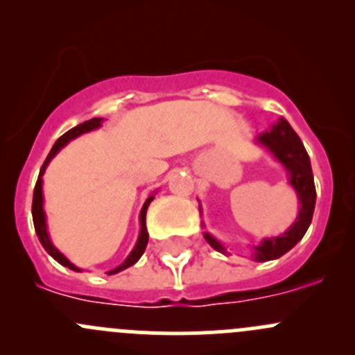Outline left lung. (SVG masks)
Listing matches in <instances>:
<instances>
[{
	"label": "left lung",
	"mask_w": 355,
	"mask_h": 355,
	"mask_svg": "<svg viewBox=\"0 0 355 355\" xmlns=\"http://www.w3.org/2000/svg\"><path fill=\"white\" fill-rule=\"evenodd\" d=\"M257 142L268 149L282 164L288 173V184L295 189L297 198H299L300 207L295 221L285 234L273 239H264L259 245H254V259L271 261L278 259L288 252L300 239L306 235L313 220L314 204H316V187H314L313 170H311V159L304 148L302 141L295 134L290 123L285 118H280L275 125H271L270 130L257 135ZM204 239L214 250L221 254H227L221 242L211 234L204 232Z\"/></svg>",
	"instance_id": "8db88e82"
}]
</instances>
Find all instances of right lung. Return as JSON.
Instances as JSON below:
<instances>
[{
    "mask_svg": "<svg viewBox=\"0 0 355 355\" xmlns=\"http://www.w3.org/2000/svg\"><path fill=\"white\" fill-rule=\"evenodd\" d=\"M101 121H103V118H92V120L84 121V123L77 125V127L70 128L67 134H63L62 137L55 142V146H53V149L49 151L48 157H46L44 164H42L41 171H39V178H37V182H35V187H34V199H32V220H34V228H35V234H37V237H39V242H41L42 247L46 249V252H48L53 259H56L60 264H62V266L70 268V270H73V271H82V270L80 268L75 266V264H71L70 261H68L67 257L63 256V254L60 252L55 245H53L51 239H49V235H48V227H46V214H44V207H42V202H44V198H42V175H44V170H46V166L49 164V161L55 157L56 153H58L63 146H67L71 139L78 137V135L85 134V132H91V130H96V128H99L101 127ZM153 199H155V196H149L148 200L144 202V206H142L141 234H139L137 244H135L134 249H132V252L128 254L127 259H125L118 268L108 271V275H114V273H118V271L127 270L128 266H132V264L137 263V261L141 259L142 254H144L146 245H148V239H149L148 228H146V211H148L149 204H151Z\"/></svg>",
    "mask_w": 355,
    "mask_h": 355,
    "instance_id": "obj_1",
    "label": "right lung"
}]
</instances>
